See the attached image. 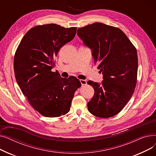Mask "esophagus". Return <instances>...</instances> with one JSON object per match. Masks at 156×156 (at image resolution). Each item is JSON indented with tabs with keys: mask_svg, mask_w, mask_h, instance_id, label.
<instances>
[{
	"mask_svg": "<svg viewBox=\"0 0 156 156\" xmlns=\"http://www.w3.org/2000/svg\"><path fill=\"white\" fill-rule=\"evenodd\" d=\"M80 82L81 83V85H84L87 84V81L85 80H80Z\"/></svg>",
	"mask_w": 156,
	"mask_h": 156,
	"instance_id": "obj_1",
	"label": "esophagus"
}]
</instances>
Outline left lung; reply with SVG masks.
I'll return each mask as SVG.
<instances>
[{
	"label": "left lung",
	"instance_id": "8db88e82",
	"mask_svg": "<svg viewBox=\"0 0 156 156\" xmlns=\"http://www.w3.org/2000/svg\"><path fill=\"white\" fill-rule=\"evenodd\" d=\"M77 35L103 75L100 83L88 81L94 95L87 104L93 115L108 118L119 113L132 97L136 83L138 57L135 47L118 28L95 23L78 28Z\"/></svg>",
	"mask_w": 156,
	"mask_h": 156
}]
</instances>
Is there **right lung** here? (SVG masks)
Here are the masks:
<instances>
[{"mask_svg": "<svg viewBox=\"0 0 156 156\" xmlns=\"http://www.w3.org/2000/svg\"><path fill=\"white\" fill-rule=\"evenodd\" d=\"M76 28H65L55 24L37 26L22 38L16 52L14 69L23 95L39 113L54 118L69 111L80 80L64 78L51 69L60 48L75 37Z\"/></svg>", "mask_w": 156, "mask_h": 156, "instance_id": "right-lung-1", "label": "right lung"}]
</instances>
